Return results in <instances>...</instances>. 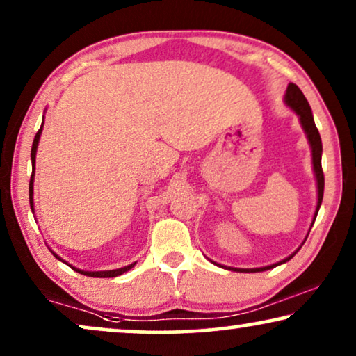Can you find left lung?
Listing matches in <instances>:
<instances>
[{"label":"left lung","instance_id":"obj_1","mask_svg":"<svg viewBox=\"0 0 356 356\" xmlns=\"http://www.w3.org/2000/svg\"><path fill=\"white\" fill-rule=\"evenodd\" d=\"M284 102H285L286 106H290V108L293 110L296 115H298L300 124H301V128H303V131H305L306 139H308L309 147H311V157H313V172H314V177H316V186H318V204H316L314 217H313V222H311V227H313L316 217H318L321 202H323V196H324V173H323V165H321V157H323V143H321L319 131H318V128H316V124H314L313 111H311V106L308 104V100H306V97L303 95V92L300 90L298 86L289 84V87H286V90H285ZM309 230H311V228H309ZM306 238H308V236H306ZM306 238H305V241H306ZM300 248L295 252H291L289 257H285V259L275 262V264L264 266V267H254V269H240V267H227V266L217 264V262H213V261H211V262L223 267V269L233 270V272H248V274H250V272H264V270L274 269V267L284 264V262H286V261H290L291 257H293L296 252L300 251Z\"/></svg>","mask_w":356,"mask_h":356}]
</instances>
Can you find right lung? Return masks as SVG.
<instances>
[{
	"label": "right lung",
	"mask_w": 356,
	"mask_h": 356,
	"mask_svg": "<svg viewBox=\"0 0 356 356\" xmlns=\"http://www.w3.org/2000/svg\"><path fill=\"white\" fill-rule=\"evenodd\" d=\"M43 121H45V118H43ZM43 121H42V126L40 129H38V133L35 134V138H33V144H32V150H31V160H32V177H31V183H29V201H31V209L33 212V179H35V157H37V147H38V143H40V136H42V129H43ZM53 252V251H51ZM53 256L56 257V259L63 261L60 256L56 254V252H53ZM66 262V261H63ZM67 264V262H66ZM71 266V264H67ZM136 266V262H133V264H128L124 267H120V269H113V270H82V269H77V267L71 266L72 270L79 272V274L82 275H87V277H99V279H105V277H118L121 274H124V272H128L129 269H133V267Z\"/></svg>",
	"instance_id": "add662e5"
}]
</instances>
